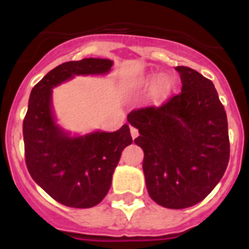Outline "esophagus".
<instances>
[{
	"label": "esophagus",
	"instance_id": "1",
	"mask_svg": "<svg viewBox=\"0 0 249 249\" xmlns=\"http://www.w3.org/2000/svg\"><path fill=\"white\" fill-rule=\"evenodd\" d=\"M129 131H131V136H132V138H133V140H135V138H137V136H138V129L137 128H135V127H129Z\"/></svg>",
	"mask_w": 249,
	"mask_h": 249
}]
</instances>
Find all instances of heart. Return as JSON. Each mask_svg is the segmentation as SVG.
<instances>
[{"instance_id": "b5f03b06", "label": "heart", "mask_w": 249, "mask_h": 249, "mask_svg": "<svg viewBox=\"0 0 249 249\" xmlns=\"http://www.w3.org/2000/svg\"><path fill=\"white\" fill-rule=\"evenodd\" d=\"M169 85L164 78H160V81L157 82V86H156V93L157 94H163L168 91Z\"/></svg>"}]
</instances>
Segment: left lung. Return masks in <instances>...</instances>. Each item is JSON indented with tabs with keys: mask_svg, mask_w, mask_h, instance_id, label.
Wrapping results in <instances>:
<instances>
[{
	"mask_svg": "<svg viewBox=\"0 0 249 249\" xmlns=\"http://www.w3.org/2000/svg\"><path fill=\"white\" fill-rule=\"evenodd\" d=\"M182 91L160 106L133 109L128 122L144 152L148 195L171 210L195 206L212 192L230 160L227 114L212 81L177 66Z\"/></svg>",
	"mask_w": 249,
	"mask_h": 249,
	"instance_id": "obj_1",
	"label": "left lung"
}]
</instances>
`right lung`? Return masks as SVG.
<instances>
[{
	"label": "right lung",
	"instance_id": "1",
	"mask_svg": "<svg viewBox=\"0 0 249 249\" xmlns=\"http://www.w3.org/2000/svg\"><path fill=\"white\" fill-rule=\"evenodd\" d=\"M112 61L83 58L57 66L35 86L23 120L26 166L34 181L58 203L91 208L106 197L121 153L132 143L128 124L116 132L71 137L52 113V89L76 74H105Z\"/></svg>",
	"mask_w": 249,
	"mask_h": 249
}]
</instances>
